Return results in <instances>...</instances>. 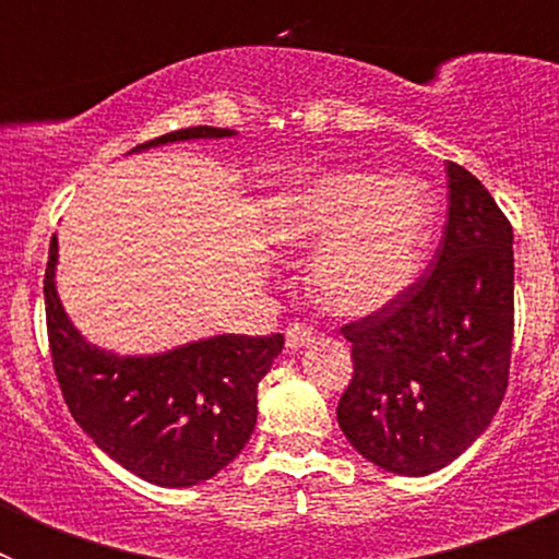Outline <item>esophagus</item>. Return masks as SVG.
I'll return each mask as SVG.
<instances>
[{
  "label": "esophagus",
  "instance_id": "1",
  "mask_svg": "<svg viewBox=\"0 0 559 559\" xmlns=\"http://www.w3.org/2000/svg\"><path fill=\"white\" fill-rule=\"evenodd\" d=\"M313 330L308 328V324H290L288 330H285V347H288V353H296V349L308 347L310 341H313Z\"/></svg>",
  "mask_w": 559,
  "mask_h": 559
}]
</instances>
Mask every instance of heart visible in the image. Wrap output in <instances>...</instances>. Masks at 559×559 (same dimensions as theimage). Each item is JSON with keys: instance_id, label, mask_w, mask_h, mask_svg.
I'll return each instance as SVG.
<instances>
[{"instance_id": "obj_1", "label": "heart", "mask_w": 559, "mask_h": 559, "mask_svg": "<svg viewBox=\"0 0 559 559\" xmlns=\"http://www.w3.org/2000/svg\"><path fill=\"white\" fill-rule=\"evenodd\" d=\"M431 221L423 181L338 170L285 195L271 212V237L288 249L319 246L308 285L324 310L369 316L412 285Z\"/></svg>"}]
</instances>
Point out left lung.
<instances>
[{"mask_svg": "<svg viewBox=\"0 0 559 559\" xmlns=\"http://www.w3.org/2000/svg\"><path fill=\"white\" fill-rule=\"evenodd\" d=\"M512 328V226L487 187L448 162V224L428 274L341 328L355 372L335 414L349 445L400 476L442 471L501 406Z\"/></svg>", "mask_w": 559, "mask_h": 559, "instance_id": "1", "label": "left lung"}]
</instances>
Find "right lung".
<instances>
[{
	"label": "right lung",
	"mask_w": 559,
	"mask_h": 559,
	"mask_svg": "<svg viewBox=\"0 0 559 559\" xmlns=\"http://www.w3.org/2000/svg\"><path fill=\"white\" fill-rule=\"evenodd\" d=\"M224 136L235 131L181 128L133 151ZM56 263L52 237L44 274L49 353L78 426L114 462L159 487H192L224 471L254 431L257 383L283 353V335H212L159 355L106 353L69 322Z\"/></svg>",
	"instance_id": "right-lung-1"
}]
</instances>
